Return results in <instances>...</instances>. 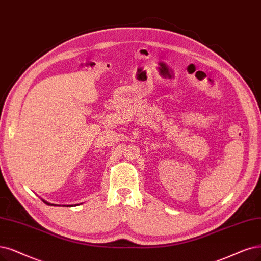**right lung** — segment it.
I'll use <instances>...</instances> for the list:
<instances>
[{
  "label": "right lung",
  "instance_id": "add662e5",
  "mask_svg": "<svg viewBox=\"0 0 261 261\" xmlns=\"http://www.w3.org/2000/svg\"><path fill=\"white\" fill-rule=\"evenodd\" d=\"M43 200V202L45 204H47V205H51V206H60V205H57V204H51V203H49V202H47V201H45L44 199H42ZM75 205H79V204H75ZM75 205H64V206H75Z\"/></svg>",
  "mask_w": 261,
  "mask_h": 261
}]
</instances>
